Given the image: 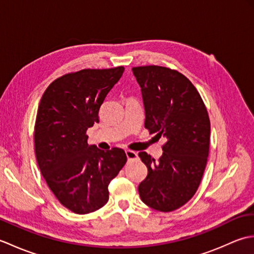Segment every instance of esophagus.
Returning <instances> with one entry per match:
<instances>
[{
    "label": "esophagus",
    "instance_id": "esophagus-1",
    "mask_svg": "<svg viewBox=\"0 0 254 254\" xmlns=\"http://www.w3.org/2000/svg\"><path fill=\"white\" fill-rule=\"evenodd\" d=\"M126 155L128 160H134L137 157V154L135 152H133V150H126Z\"/></svg>",
    "mask_w": 254,
    "mask_h": 254
}]
</instances>
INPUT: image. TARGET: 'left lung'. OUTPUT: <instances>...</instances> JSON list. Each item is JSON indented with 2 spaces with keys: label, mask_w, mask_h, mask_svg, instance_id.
I'll list each match as a JSON object with an SVG mask.
<instances>
[{
  "label": "left lung",
  "mask_w": 254,
  "mask_h": 254,
  "mask_svg": "<svg viewBox=\"0 0 254 254\" xmlns=\"http://www.w3.org/2000/svg\"><path fill=\"white\" fill-rule=\"evenodd\" d=\"M142 88L145 128L166 137L155 161L138 156L148 174L138 186L142 201L159 212H172L195 194L209 153L210 122L201 95L185 75L166 66L132 67Z\"/></svg>",
  "instance_id": "obj_1"
}]
</instances>
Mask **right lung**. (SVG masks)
I'll use <instances>...</instances> for the list:
<instances>
[{
  "instance_id": "right-lung-1",
  "label": "right lung",
  "mask_w": 254,
  "mask_h": 254,
  "mask_svg": "<svg viewBox=\"0 0 254 254\" xmlns=\"http://www.w3.org/2000/svg\"><path fill=\"white\" fill-rule=\"evenodd\" d=\"M123 66L85 68L64 74L48 86L38 107L34 141L38 166L64 207L88 214L109 199L108 186L127 163L123 149L88 145L87 128L99 122L106 96Z\"/></svg>"
}]
</instances>
